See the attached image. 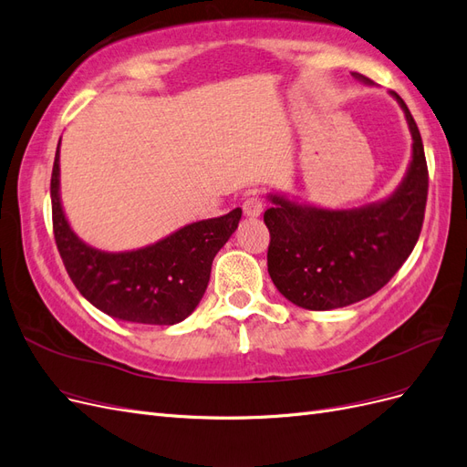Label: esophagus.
<instances>
[{"instance_id":"1","label":"esophagus","mask_w":467,"mask_h":467,"mask_svg":"<svg viewBox=\"0 0 467 467\" xmlns=\"http://www.w3.org/2000/svg\"><path fill=\"white\" fill-rule=\"evenodd\" d=\"M244 212H245V216H249V218L261 216L263 214V201L257 199V196H251V199H247L244 202Z\"/></svg>"}]
</instances>
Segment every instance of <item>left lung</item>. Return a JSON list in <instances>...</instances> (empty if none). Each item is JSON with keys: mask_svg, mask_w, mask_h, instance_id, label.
Here are the masks:
<instances>
[{"mask_svg": "<svg viewBox=\"0 0 467 467\" xmlns=\"http://www.w3.org/2000/svg\"><path fill=\"white\" fill-rule=\"evenodd\" d=\"M352 76L372 86L368 78ZM391 97L405 112L413 151L388 199L331 210L268 192V275L286 300L304 309L327 312L368 298L388 285L417 244L429 191L425 148L403 99L395 91Z\"/></svg>", "mask_w": 467, "mask_h": 467, "instance_id": "1", "label": "left lung"}]
</instances>
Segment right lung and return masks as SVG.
<instances>
[{
    "instance_id": "add662e5",
    "label": "right lung",
    "mask_w": 467,
    "mask_h": 467,
    "mask_svg": "<svg viewBox=\"0 0 467 467\" xmlns=\"http://www.w3.org/2000/svg\"><path fill=\"white\" fill-rule=\"evenodd\" d=\"M50 199L56 245L83 298L115 319L158 327L181 323L194 312L206 292L212 261L242 220V208H235L220 218L192 222L146 247L119 253L95 249L78 237L64 214L60 142Z\"/></svg>"
}]
</instances>
